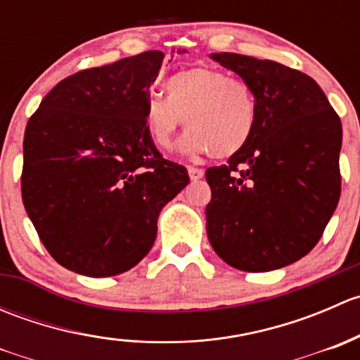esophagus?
Here are the masks:
<instances>
[{"label": "esophagus", "mask_w": 360, "mask_h": 360, "mask_svg": "<svg viewBox=\"0 0 360 360\" xmlns=\"http://www.w3.org/2000/svg\"><path fill=\"white\" fill-rule=\"evenodd\" d=\"M188 174H190L191 181H198L203 177V170L197 169V167H188Z\"/></svg>", "instance_id": "1"}]
</instances>
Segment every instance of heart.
I'll return each mask as SVG.
<instances>
[{"label": "heart", "instance_id": "heart-1", "mask_svg": "<svg viewBox=\"0 0 360 360\" xmlns=\"http://www.w3.org/2000/svg\"><path fill=\"white\" fill-rule=\"evenodd\" d=\"M162 96L144 101L143 123L148 136L169 150L177 127H188L179 148L188 155L212 153L230 158L249 144L257 123V99L242 79L217 69L195 66L163 82Z\"/></svg>", "mask_w": 360, "mask_h": 360}]
</instances>
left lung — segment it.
Returning a JSON list of instances; mask_svg holds the SVG:
<instances>
[{"label":"left lung","mask_w":360,"mask_h":360,"mask_svg":"<svg viewBox=\"0 0 360 360\" xmlns=\"http://www.w3.org/2000/svg\"><path fill=\"white\" fill-rule=\"evenodd\" d=\"M210 59L252 89L257 123L240 153L205 170L207 237L237 270H278L315 248L335 212L341 122L304 72L230 52Z\"/></svg>","instance_id":"obj_1"}]
</instances>
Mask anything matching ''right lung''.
<instances>
[{"label": "right lung", "mask_w": 360, "mask_h": 360, "mask_svg": "<svg viewBox=\"0 0 360 360\" xmlns=\"http://www.w3.org/2000/svg\"><path fill=\"white\" fill-rule=\"evenodd\" d=\"M163 57L150 50L69 76L25 127V212L75 274L111 277L136 266L153 248L160 210L190 183L143 123Z\"/></svg>", "instance_id": "obj_1"}]
</instances>
